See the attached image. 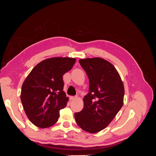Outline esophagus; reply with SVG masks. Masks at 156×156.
Returning a JSON list of instances; mask_svg holds the SVG:
<instances>
[{"label": "esophagus", "mask_w": 156, "mask_h": 156, "mask_svg": "<svg viewBox=\"0 0 156 156\" xmlns=\"http://www.w3.org/2000/svg\"><path fill=\"white\" fill-rule=\"evenodd\" d=\"M76 98L77 97H75V96H71L70 97V100H75V99H76Z\"/></svg>", "instance_id": "obj_1"}]
</instances>
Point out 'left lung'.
Returning a JSON list of instances; mask_svg holds the SVG:
<instances>
[{
  "instance_id": "left-lung-1",
  "label": "left lung",
  "mask_w": 156,
  "mask_h": 156,
  "mask_svg": "<svg viewBox=\"0 0 156 156\" xmlns=\"http://www.w3.org/2000/svg\"><path fill=\"white\" fill-rule=\"evenodd\" d=\"M89 79V90L84 107L75 113L77 125L88 133L101 131L109 124L124 103V87L119 72L101 58L80 59Z\"/></svg>"
}]
</instances>
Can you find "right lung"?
<instances>
[{"mask_svg": "<svg viewBox=\"0 0 156 156\" xmlns=\"http://www.w3.org/2000/svg\"><path fill=\"white\" fill-rule=\"evenodd\" d=\"M75 61L69 57L45 59L25 79L21 100L28 119L36 126L45 128L58 121L60 110L68 101L63 91L62 76L72 68Z\"/></svg>", "mask_w": 156, "mask_h": 156, "instance_id": "1", "label": "right lung"}]
</instances>
